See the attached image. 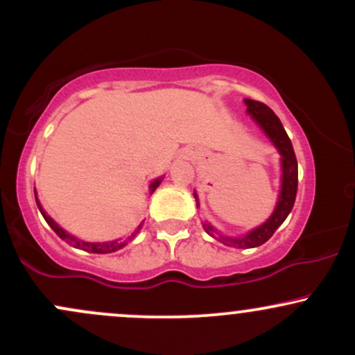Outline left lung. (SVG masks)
Masks as SVG:
<instances>
[{
  "mask_svg": "<svg viewBox=\"0 0 355 355\" xmlns=\"http://www.w3.org/2000/svg\"><path fill=\"white\" fill-rule=\"evenodd\" d=\"M247 112L254 116V120L260 125V128L267 133V137L270 138L272 144L277 146L280 155H282V190H280L279 202L272 214V217L267 220L263 225H260L259 229L252 230L250 234H247L245 237L240 239H230L218 235V240L225 245L230 247H239V248H252L259 247L262 243H266L268 239L274 235V232L282 225V222L287 218V215L291 214L292 207H294L295 197H297V183H299V170H297V158L294 153V146H292L291 138L285 133L282 123H280L279 116L267 107L266 103L257 100H245ZM195 200H197L198 207V198L195 193ZM203 229L207 234L214 235L215 230L214 227L209 223H203Z\"/></svg>",
  "mask_w": 355,
  "mask_h": 355,
  "instance_id": "left-lung-1",
  "label": "left lung"
}]
</instances>
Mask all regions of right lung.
I'll use <instances>...</instances> for the list:
<instances>
[{
  "mask_svg": "<svg viewBox=\"0 0 355 355\" xmlns=\"http://www.w3.org/2000/svg\"><path fill=\"white\" fill-rule=\"evenodd\" d=\"M160 182H162L160 178H157V180L152 182V185H150V191H155V189H157V187L160 185ZM36 203H38V209H40V211H42V215H43V217H44V220H46V223H48V225H50L51 229L56 232V235H58V237H60L61 240H67V242L70 243V245L76 247V248H83V250H87V252H92V254H110V252H116V250H120L121 247L126 245V242H128V240H132L133 237H135V235L138 234V232H140L141 225H144V223H140V225L137 227V230L133 232V234L130 235L128 239L123 240V242H118V240H115V242H105V243H92V242H83V240H78V239H75V237H73V235L67 234V232H64L63 229H61V227H58V223H56L55 220L48 217V215L44 214V210L42 209V205H40L38 198H36Z\"/></svg>",
  "mask_w": 355,
  "mask_h": 355,
  "instance_id": "1",
  "label": "right lung"
}]
</instances>
